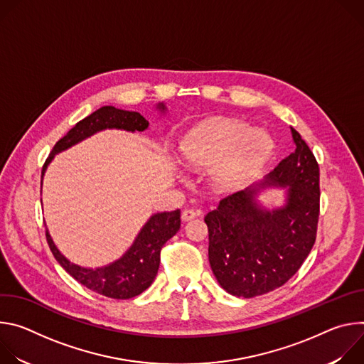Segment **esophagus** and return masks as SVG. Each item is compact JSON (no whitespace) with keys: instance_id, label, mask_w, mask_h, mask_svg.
I'll return each mask as SVG.
<instances>
[{"instance_id":"34e87169","label":"esophagus","mask_w":364,"mask_h":364,"mask_svg":"<svg viewBox=\"0 0 364 364\" xmlns=\"http://www.w3.org/2000/svg\"><path fill=\"white\" fill-rule=\"evenodd\" d=\"M196 216H197V213H196L194 210H191V209H186V210H183V213H181V219H183L184 222L193 220V219H196Z\"/></svg>"}]
</instances>
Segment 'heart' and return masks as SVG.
<instances>
[{"label": "heart", "mask_w": 364, "mask_h": 364, "mask_svg": "<svg viewBox=\"0 0 364 364\" xmlns=\"http://www.w3.org/2000/svg\"><path fill=\"white\" fill-rule=\"evenodd\" d=\"M271 151V139L242 122L225 121L191 132L180 144V161L190 170L213 167V181L225 191L239 188Z\"/></svg>", "instance_id": "heart-1"}]
</instances>
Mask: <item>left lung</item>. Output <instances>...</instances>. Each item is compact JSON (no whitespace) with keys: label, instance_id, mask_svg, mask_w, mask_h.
I'll return each mask as SVG.
<instances>
[{"label":"left lung","instance_id":"1","mask_svg":"<svg viewBox=\"0 0 364 364\" xmlns=\"http://www.w3.org/2000/svg\"><path fill=\"white\" fill-rule=\"evenodd\" d=\"M295 151L268 176L223 198L207 213L209 262L220 287L253 298L282 287L304 264L317 236L320 168L291 128ZM267 188H282L284 203L268 210L258 201Z\"/></svg>","mask_w":364,"mask_h":364}]
</instances>
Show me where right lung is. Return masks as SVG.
Wrapping results in <instances>:
<instances>
[{
	"label": "right lung",
	"mask_w": 364,
	"mask_h": 364,
	"mask_svg": "<svg viewBox=\"0 0 364 364\" xmlns=\"http://www.w3.org/2000/svg\"><path fill=\"white\" fill-rule=\"evenodd\" d=\"M160 114L167 112L166 103H157ZM149 122L138 112L124 111L115 107H102L85 119L79 121L51 149L41 171L43 177L55 155L72 148L83 139L105 129H121L127 132H142ZM180 210L154 213L138 232L132 245L117 261L97 268H85L70 262L58 249L46 228V237L56 261L86 288L114 299H129L144 292L157 277L160 268V252L164 243L180 229Z\"/></svg>",
	"instance_id": "1"
}]
</instances>
